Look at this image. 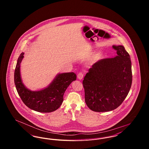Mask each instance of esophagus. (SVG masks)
Masks as SVG:
<instances>
[{
	"label": "esophagus",
	"instance_id": "esophagus-1",
	"mask_svg": "<svg viewBox=\"0 0 149 149\" xmlns=\"http://www.w3.org/2000/svg\"><path fill=\"white\" fill-rule=\"evenodd\" d=\"M77 77H78V79H79V80L82 79L83 78V77H84V74H83V73L81 72H79V73L78 74V75H77Z\"/></svg>",
	"mask_w": 149,
	"mask_h": 149
}]
</instances>
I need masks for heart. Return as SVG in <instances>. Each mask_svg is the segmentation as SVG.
<instances>
[{
    "instance_id": "obj_1",
    "label": "heart",
    "mask_w": 149,
    "mask_h": 149,
    "mask_svg": "<svg viewBox=\"0 0 149 149\" xmlns=\"http://www.w3.org/2000/svg\"><path fill=\"white\" fill-rule=\"evenodd\" d=\"M102 57H103V55L101 52H99L95 53L91 57V58L90 60V62L92 64L96 63L98 62L100 60H101L102 58Z\"/></svg>"
}]
</instances>
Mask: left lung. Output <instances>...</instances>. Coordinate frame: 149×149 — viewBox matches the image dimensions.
<instances>
[{"label":"left lung","instance_id":"1","mask_svg":"<svg viewBox=\"0 0 149 149\" xmlns=\"http://www.w3.org/2000/svg\"><path fill=\"white\" fill-rule=\"evenodd\" d=\"M112 47L117 55L93 65L83 81L86 104L94 112L116 109L127 97L132 84L130 55L122 45Z\"/></svg>","mask_w":149,"mask_h":149}]
</instances>
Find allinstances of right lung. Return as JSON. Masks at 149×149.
Returning a JSON list of instances; mask_svg holds the SVG:
<instances>
[{
    "label": "right lung",
    "mask_w": 149,
    "mask_h": 149,
    "mask_svg": "<svg viewBox=\"0 0 149 149\" xmlns=\"http://www.w3.org/2000/svg\"><path fill=\"white\" fill-rule=\"evenodd\" d=\"M22 52L18 58L14 71V83L22 100L29 108L41 113L52 112L57 109L63 102V96L67 88L77 79L76 74L72 72L58 74L45 89L31 91L22 81L20 65L23 58Z\"/></svg>",
    "instance_id": "1"
}]
</instances>
